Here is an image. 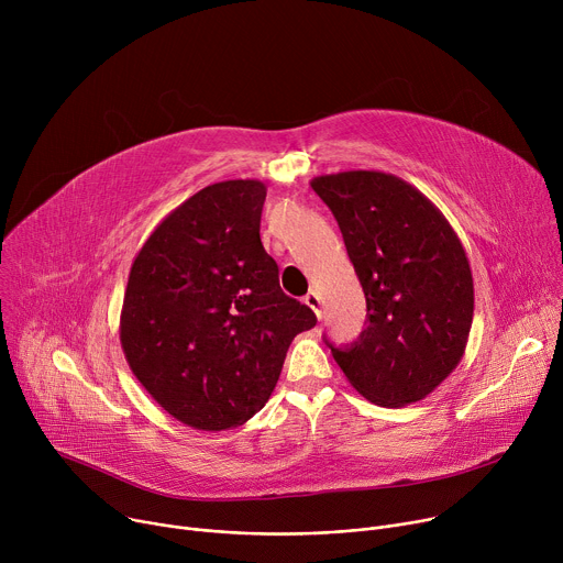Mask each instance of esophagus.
<instances>
[{
	"label": "esophagus",
	"mask_w": 563,
	"mask_h": 563,
	"mask_svg": "<svg viewBox=\"0 0 563 563\" xmlns=\"http://www.w3.org/2000/svg\"><path fill=\"white\" fill-rule=\"evenodd\" d=\"M302 300H305V305H307V307H311V309H313V313H316V318H318V320L323 318V298H320L313 289H311Z\"/></svg>",
	"instance_id": "obj_1"
}]
</instances>
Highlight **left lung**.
I'll list each match as a JSON object with an SVG mask.
<instances>
[{
    "label": "left lung",
    "mask_w": 563,
    "mask_h": 563,
    "mask_svg": "<svg viewBox=\"0 0 563 563\" xmlns=\"http://www.w3.org/2000/svg\"><path fill=\"white\" fill-rule=\"evenodd\" d=\"M334 213L361 280L367 320L334 361L367 400L400 408L459 365L474 313L472 272L445 216L412 185L380 172L311 180Z\"/></svg>",
    "instance_id": "left-lung-1"
}]
</instances>
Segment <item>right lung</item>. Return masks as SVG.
<instances>
[{
    "instance_id": "obj_1",
    "label": "right lung",
    "mask_w": 563,
    "mask_h": 563,
    "mask_svg": "<svg viewBox=\"0 0 563 563\" xmlns=\"http://www.w3.org/2000/svg\"><path fill=\"white\" fill-rule=\"evenodd\" d=\"M267 187L200 189L137 252L120 316L126 363L180 423L218 432L250 421L272 396L296 334L316 313L289 298L261 243Z\"/></svg>"
}]
</instances>
